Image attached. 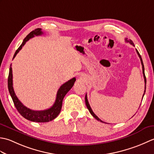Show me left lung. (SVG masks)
<instances>
[{
  "label": "left lung",
  "instance_id": "obj_1",
  "mask_svg": "<svg viewBox=\"0 0 154 154\" xmlns=\"http://www.w3.org/2000/svg\"><path fill=\"white\" fill-rule=\"evenodd\" d=\"M125 41H126V42H129V43L130 44H132V45H134V43H133V42L132 41V40H128L127 38H125ZM136 50V52H137V54H138V56H139V57H140V61H141V63H142V71H143V78H144V82H145V91H144V93H143V97H142V99H143V96H144V94H145V92H146V76H145V73H144V66H143V61H142V57H141V55H140V54H139V52H138V51L137 50ZM85 103H86V106H87V109H89V112H90V113L92 114V116L94 117V118H95V119L97 120H99V121H100V122H103L102 120H101L99 117H98L95 114H94V112H93V111L92 110V109H91V106H90V105H89V102H88V99H87V94H86V95H85Z\"/></svg>",
  "mask_w": 154,
  "mask_h": 154
}]
</instances>
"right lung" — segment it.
Masks as SVG:
<instances>
[{"mask_svg": "<svg viewBox=\"0 0 154 154\" xmlns=\"http://www.w3.org/2000/svg\"><path fill=\"white\" fill-rule=\"evenodd\" d=\"M42 34H43V32H42L41 28L35 29L34 30L32 31L24 39V40H23V42L20 45V46L18 48V50L16 51L13 59L16 57V54L18 53L19 51L22 49V48L24 46L26 42L30 40V38L34 37V35H40ZM75 81H76V79H75V77H73L71 79L67 81L66 83L62 85L57 91L56 99H55V101L54 104H53V106L50 107V109L44 110H31L30 109H28L26 106H25L24 104L19 100L14 93V89H13L12 69L11 67V65L9 69V74L8 78V87L10 94H11L13 102H14L15 107L18 111V112L23 117L28 120L32 121V122H50V121L53 120L59 115V114H60L61 109L62 102H63V98L65 96V94L69 92V91L72 88V87L73 86Z\"/></svg>", "mask_w": 154, "mask_h": 154, "instance_id": "right-lung-1", "label": "right lung"}]
</instances>
